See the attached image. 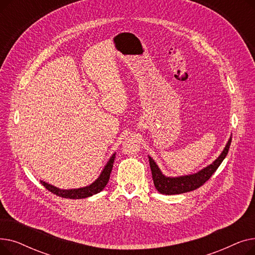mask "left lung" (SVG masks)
Instances as JSON below:
<instances>
[{"label": "left lung", "mask_w": 255, "mask_h": 255, "mask_svg": "<svg viewBox=\"0 0 255 255\" xmlns=\"http://www.w3.org/2000/svg\"><path fill=\"white\" fill-rule=\"evenodd\" d=\"M232 142V137L227 141L224 150L220 154V156L214 161L212 164L208 165L207 167L203 168L193 175L188 176H182V177H166L160 170L158 165L154 160L149 156L150 166L152 170V177L154 181V185L156 189L161 193L166 195H172V194H181L185 192L193 191L200 186H203L211 177L214 172L217 170L219 165L222 163L224 158L226 157L227 153L230 150V145Z\"/></svg>", "instance_id": "8db88e82"}]
</instances>
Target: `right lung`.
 <instances>
[{
    "instance_id": "right-lung-1",
    "label": "right lung",
    "mask_w": 255,
    "mask_h": 255,
    "mask_svg": "<svg viewBox=\"0 0 255 255\" xmlns=\"http://www.w3.org/2000/svg\"><path fill=\"white\" fill-rule=\"evenodd\" d=\"M115 158H116V154H114L111 157V159L109 160V162L106 163L103 170L101 171L98 179L95 182H93L91 185L83 187V188L64 190V189L57 188V187L52 186L48 183H45L43 181H40V182H41V184L45 187V188L48 191L52 192L53 194H56L58 196H61V197H64V198H70V199L86 198V197L92 196L94 194H97V193H99L100 191H102L104 189V187L106 186V184L109 183V180H110V177H111V172H112V169H113V165H114V162H115Z\"/></svg>"
}]
</instances>
